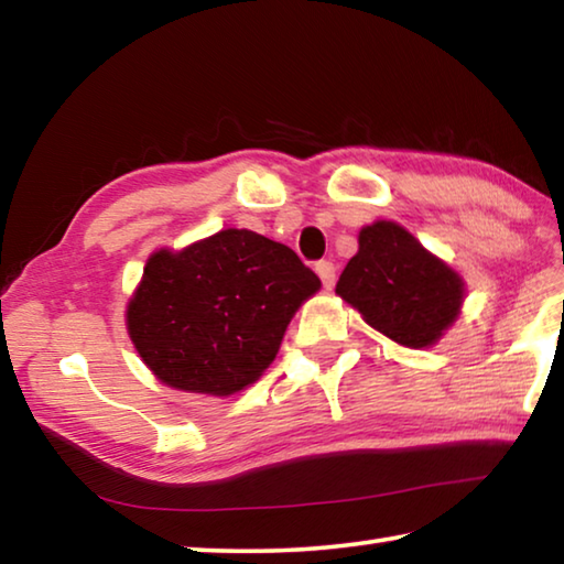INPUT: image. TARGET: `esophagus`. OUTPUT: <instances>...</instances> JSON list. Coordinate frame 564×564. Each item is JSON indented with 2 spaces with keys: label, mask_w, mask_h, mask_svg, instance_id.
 I'll return each instance as SVG.
<instances>
[{
  "label": "esophagus",
  "mask_w": 564,
  "mask_h": 564,
  "mask_svg": "<svg viewBox=\"0 0 564 564\" xmlns=\"http://www.w3.org/2000/svg\"><path fill=\"white\" fill-rule=\"evenodd\" d=\"M316 273H318V279L323 281V285H326V289L330 291L333 283H336V265H333L330 261H321V263H316Z\"/></svg>",
  "instance_id": "esophagus-1"
}]
</instances>
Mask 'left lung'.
Segmentation results:
<instances>
[{
	"label": "left lung",
	"mask_w": 564,
	"mask_h": 564,
	"mask_svg": "<svg viewBox=\"0 0 564 564\" xmlns=\"http://www.w3.org/2000/svg\"><path fill=\"white\" fill-rule=\"evenodd\" d=\"M336 293L390 340L427 348L460 316L465 281L403 226L376 221L360 228Z\"/></svg>",
	"instance_id": "1"
}]
</instances>
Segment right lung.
Masks as SVG:
<instances>
[{"label": "right lung", "mask_w": 564, "mask_h": 564, "mask_svg": "<svg viewBox=\"0 0 564 564\" xmlns=\"http://www.w3.org/2000/svg\"><path fill=\"white\" fill-rule=\"evenodd\" d=\"M318 289V275L289 246L226 228L149 256L127 330L161 383L226 398L263 376L295 311Z\"/></svg>", "instance_id": "add662e5"}]
</instances>
